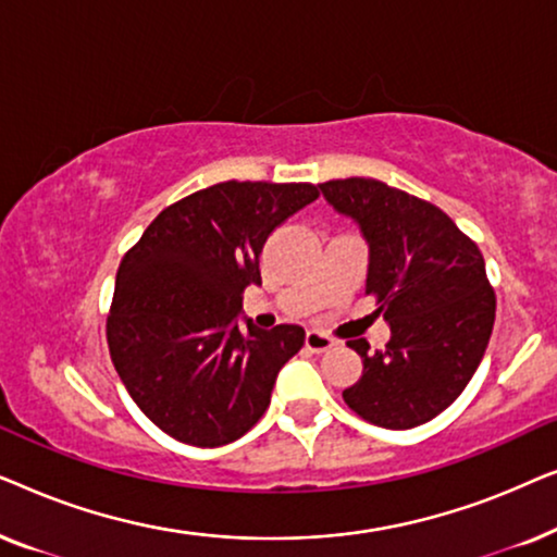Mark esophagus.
Here are the masks:
<instances>
[{
	"mask_svg": "<svg viewBox=\"0 0 557 557\" xmlns=\"http://www.w3.org/2000/svg\"><path fill=\"white\" fill-rule=\"evenodd\" d=\"M304 347H307L309 352L322 355V352H326V349L334 347V339L326 337V334H322V332H317V330H309L307 337H304Z\"/></svg>",
	"mask_w": 557,
	"mask_h": 557,
	"instance_id": "34e87169",
	"label": "esophagus"
}]
</instances>
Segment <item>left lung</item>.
I'll use <instances>...</instances> for the list:
<instances>
[{"label": "left lung", "instance_id": "left-lung-1", "mask_svg": "<svg viewBox=\"0 0 557 557\" xmlns=\"http://www.w3.org/2000/svg\"><path fill=\"white\" fill-rule=\"evenodd\" d=\"M319 189L360 225L370 248L364 294L391 324L385 349L347 342L362 377L342 398L380 429H416L459 398L490 345L497 299L484 258L444 210L385 182L330 180Z\"/></svg>", "mask_w": 557, "mask_h": 557}]
</instances>
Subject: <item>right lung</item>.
I'll use <instances>...</instances> for the list:
<instances>
[{
    "label": "right lung",
    "instance_id": "add662e5",
    "mask_svg": "<svg viewBox=\"0 0 557 557\" xmlns=\"http://www.w3.org/2000/svg\"><path fill=\"white\" fill-rule=\"evenodd\" d=\"M319 197L309 182H220L151 220L121 258L106 339L141 413L189 446H225L253 429L304 330L238 326L261 284L269 235Z\"/></svg>",
    "mask_w": 557,
    "mask_h": 557
}]
</instances>
